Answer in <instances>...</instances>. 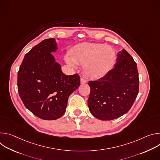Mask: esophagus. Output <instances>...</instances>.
<instances>
[{
  "label": "esophagus",
  "instance_id": "34e87169",
  "mask_svg": "<svg viewBox=\"0 0 160 160\" xmlns=\"http://www.w3.org/2000/svg\"><path fill=\"white\" fill-rule=\"evenodd\" d=\"M87 82V80H85V79H84V78H81L80 79V83H81V84H85V83H86Z\"/></svg>",
  "mask_w": 160,
  "mask_h": 160
}]
</instances>
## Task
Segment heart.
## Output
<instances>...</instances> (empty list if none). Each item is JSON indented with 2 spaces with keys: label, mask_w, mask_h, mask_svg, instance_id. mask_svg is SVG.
Returning <instances> with one entry per match:
<instances>
[{
  "label": "heart",
  "mask_w": 160,
  "mask_h": 160,
  "mask_svg": "<svg viewBox=\"0 0 160 160\" xmlns=\"http://www.w3.org/2000/svg\"><path fill=\"white\" fill-rule=\"evenodd\" d=\"M66 62L73 68L83 65L84 74L90 78L99 79L106 76L117 61L115 51L102 43H83L75 47L72 56L65 57Z\"/></svg>",
  "instance_id": "obj_1"
}]
</instances>
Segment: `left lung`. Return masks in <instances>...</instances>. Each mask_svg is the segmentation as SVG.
<instances>
[{
    "instance_id": "8db88e82",
    "label": "left lung",
    "mask_w": 160,
    "mask_h": 160,
    "mask_svg": "<svg viewBox=\"0 0 160 160\" xmlns=\"http://www.w3.org/2000/svg\"><path fill=\"white\" fill-rule=\"evenodd\" d=\"M139 83L137 64L123 49L118 53L115 66L106 76L88 82L90 112L101 120H111L123 116L138 96Z\"/></svg>"
}]
</instances>
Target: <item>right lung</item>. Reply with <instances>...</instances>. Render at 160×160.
<instances>
[{"instance_id":"obj_1","label":"right lung","mask_w":160,"mask_h":160,"mask_svg":"<svg viewBox=\"0 0 160 160\" xmlns=\"http://www.w3.org/2000/svg\"><path fill=\"white\" fill-rule=\"evenodd\" d=\"M58 49L54 38L42 40L25 54L18 73L21 99L33 115L45 120L64 115L68 98L80 84L77 74L62 73L51 54Z\"/></svg>"}]
</instances>
